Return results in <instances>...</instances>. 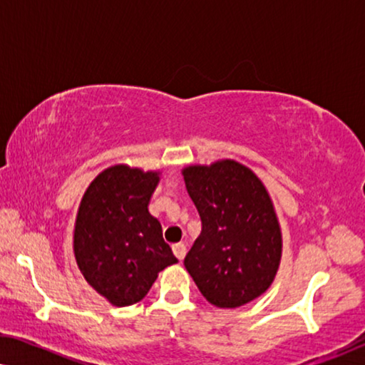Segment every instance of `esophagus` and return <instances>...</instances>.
<instances>
[{
  "instance_id": "1",
  "label": "esophagus",
  "mask_w": 365,
  "mask_h": 365,
  "mask_svg": "<svg viewBox=\"0 0 365 365\" xmlns=\"http://www.w3.org/2000/svg\"><path fill=\"white\" fill-rule=\"evenodd\" d=\"M172 251H173V255L177 256L178 261H183L185 255H187V248H185V245H182V243L173 245V246H172Z\"/></svg>"
}]
</instances>
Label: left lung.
I'll list each match as a JSON object with an SVG mask.
<instances>
[{
  "label": "left lung",
  "instance_id": "left-lung-1",
  "mask_svg": "<svg viewBox=\"0 0 365 365\" xmlns=\"http://www.w3.org/2000/svg\"><path fill=\"white\" fill-rule=\"evenodd\" d=\"M183 178L202 220L185 268L215 306L253 301L273 283L283 246L264 185L235 160L187 167Z\"/></svg>",
  "mask_w": 365,
  "mask_h": 365
}]
</instances>
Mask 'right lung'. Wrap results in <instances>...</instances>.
<instances>
[{
	"instance_id": "1",
	"label": "right lung",
	"mask_w": 365,
	"mask_h": 365,
	"mask_svg": "<svg viewBox=\"0 0 365 365\" xmlns=\"http://www.w3.org/2000/svg\"><path fill=\"white\" fill-rule=\"evenodd\" d=\"M155 172L115 165L99 173L82 197L74 232L79 269L114 306L140 301L158 273L177 263L162 225L148 213Z\"/></svg>"
}]
</instances>
